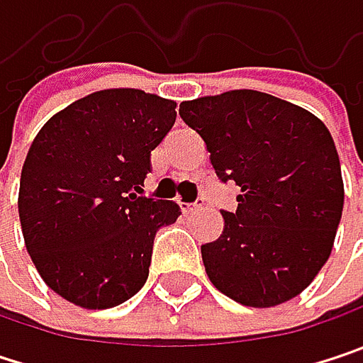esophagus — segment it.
<instances>
[{"instance_id": "1", "label": "esophagus", "mask_w": 363, "mask_h": 363, "mask_svg": "<svg viewBox=\"0 0 363 363\" xmlns=\"http://www.w3.org/2000/svg\"><path fill=\"white\" fill-rule=\"evenodd\" d=\"M201 206H203V199H197L195 203H186L182 210H184V212H195V210H199Z\"/></svg>"}]
</instances>
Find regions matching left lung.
Returning <instances> with one entry per match:
<instances>
[{
  "mask_svg": "<svg viewBox=\"0 0 363 363\" xmlns=\"http://www.w3.org/2000/svg\"><path fill=\"white\" fill-rule=\"evenodd\" d=\"M220 182L240 186L223 235L201 246L210 281L246 307L301 294L326 264L342 214L340 162L309 111L256 90L181 103Z\"/></svg>",
  "mask_w": 363,
  "mask_h": 363,
  "instance_id": "8db88e82",
  "label": "left lung"
}]
</instances>
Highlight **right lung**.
<instances>
[{
	"mask_svg": "<svg viewBox=\"0 0 363 363\" xmlns=\"http://www.w3.org/2000/svg\"><path fill=\"white\" fill-rule=\"evenodd\" d=\"M174 109V101L143 90H101L35 136L18 216L39 275L69 303L111 309L145 286L155 233L181 216L179 203L140 195Z\"/></svg>",
	"mask_w": 363,
	"mask_h": 363,
	"instance_id": "right-lung-1",
	"label": "right lung"
}]
</instances>
